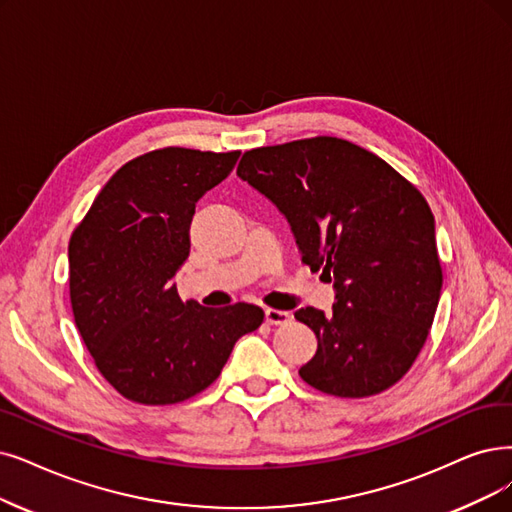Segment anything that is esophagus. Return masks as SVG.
<instances>
[{"label":"esophagus","instance_id":"1","mask_svg":"<svg viewBox=\"0 0 512 512\" xmlns=\"http://www.w3.org/2000/svg\"><path fill=\"white\" fill-rule=\"evenodd\" d=\"M264 317L271 325H281V323H288L290 321V313L288 311H277V309H267L264 311Z\"/></svg>","mask_w":512,"mask_h":512}]
</instances>
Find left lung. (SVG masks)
<instances>
[{
	"mask_svg": "<svg viewBox=\"0 0 512 512\" xmlns=\"http://www.w3.org/2000/svg\"><path fill=\"white\" fill-rule=\"evenodd\" d=\"M237 176L285 216L302 262L334 283L332 313H294L317 336L300 378L353 399L399 382L426 342L443 283L435 218L420 191L384 159L332 136L252 149Z\"/></svg>",
	"mask_w": 512,
	"mask_h": 512,
	"instance_id": "8db88e82",
	"label": "left lung"
}]
</instances>
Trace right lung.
<instances>
[{
    "mask_svg": "<svg viewBox=\"0 0 512 512\" xmlns=\"http://www.w3.org/2000/svg\"><path fill=\"white\" fill-rule=\"evenodd\" d=\"M239 151L168 147L121 166L69 241L75 325L98 372L145 405L185 401L222 372L260 306L182 302L176 273L191 252L197 201L227 178Z\"/></svg>",
    "mask_w": 512,
    "mask_h": 512,
    "instance_id": "obj_1",
    "label": "right lung"
}]
</instances>
